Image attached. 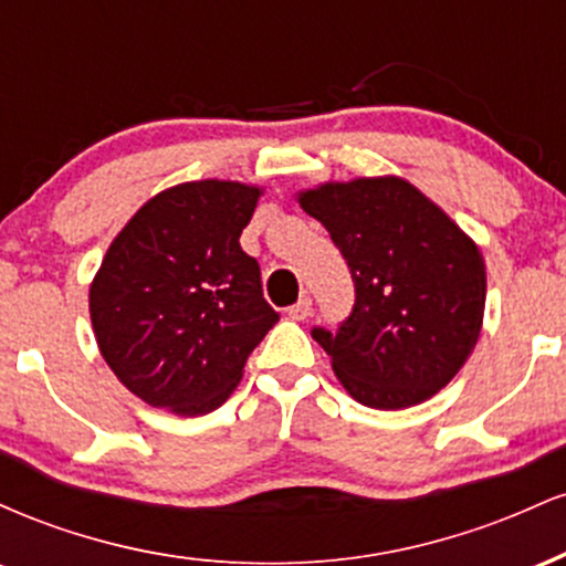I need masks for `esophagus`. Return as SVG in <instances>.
<instances>
[{"label": "esophagus", "mask_w": 566, "mask_h": 566, "mask_svg": "<svg viewBox=\"0 0 566 566\" xmlns=\"http://www.w3.org/2000/svg\"><path fill=\"white\" fill-rule=\"evenodd\" d=\"M311 311H314V305H311V297L303 295L295 305H290L287 316H290V319H295V322H303V319H308Z\"/></svg>", "instance_id": "1"}]
</instances>
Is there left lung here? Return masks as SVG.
I'll list each match as a JSON object with an SVG mask.
<instances>
[{
  "mask_svg": "<svg viewBox=\"0 0 566 566\" xmlns=\"http://www.w3.org/2000/svg\"><path fill=\"white\" fill-rule=\"evenodd\" d=\"M301 207L329 231L354 279V308L335 333L311 329L343 388L375 409L431 399L479 340V247L401 178L327 184L303 191Z\"/></svg>",
  "mask_w": 566,
  "mask_h": 566,
  "instance_id": "8db88e82",
  "label": "left lung"
}]
</instances>
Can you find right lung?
<instances>
[{"label":"right lung","mask_w":566,"mask_h":566,"mask_svg":"<svg viewBox=\"0 0 566 566\" xmlns=\"http://www.w3.org/2000/svg\"><path fill=\"white\" fill-rule=\"evenodd\" d=\"M258 197L231 180L167 188L108 247L90 287L95 340L146 405L186 418L218 409L279 322L239 244Z\"/></svg>","instance_id":"right-lung-1"}]
</instances>
